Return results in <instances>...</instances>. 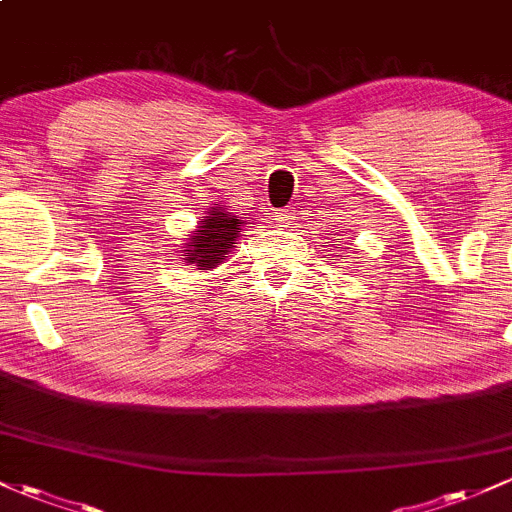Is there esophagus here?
Masks as SVG:
<instances>
[{
	"label": "esophagus",
	"mask_w": 512,
	"mask_h": 512,
	"mask_svg": "<svg viewBox=\"0 0 512 512\" xmlns=\"http://www.w3.org/2000/svg\"><path fill=\"white\" fill-rule=\"evenodd\" d=\"M278 219L283 224H290L295 219V207H285V210L278 212Z\"/></svg>",
	"instance_id": "obj_1"
}]
</instances>
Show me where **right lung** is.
I'll return each instance as SVG.
<instances>
[{
    "mask_svg": "<svg viewBox=\"0 0 512 512\" xmlns=\"http://www.w3.org/2000/svg\"><path fill=\"white\" fill-rule=\"evenodd\" d=\"M246 224H251L249 219L239 217L224 205L207 207L195 232L188 234V241L180 246L185 266H195L197 271H212L222 266L234 251L236 239L244 232Z\"/></svg>",
    "mask_w": 512,
    "mask_h": 512,
    "instance_id": "add662e5",
    "label": "right lung"
}]
</instances>
